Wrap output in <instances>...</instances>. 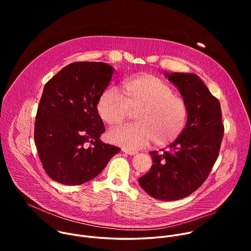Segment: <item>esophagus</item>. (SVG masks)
<instances>
[{
    "label": "esophagus",
    "instance_id": "esophagus-1",
    "mask_svg": "<svg viewBox=\"0 0 251 251\" xmlns=\"http://www.w3.org/2000/svg\"><path fill=\"white\" fill-rule=\"evenodd\" d=\"M122 152L130 155V156H133V155H136L137 152L136 151H133V150H129V149H126V148H122Z\"/></svg>",
    "mask_w": 251,
    "mask_h": 251
}]
</instances>
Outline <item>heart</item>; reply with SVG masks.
I'll use <instances>...</instances> for the list:
<instances>
[{"label":"heart","instance_id":"obj_1","mask_svg":"<svg viewBox=\"0 0 251 251\" xmlns=\"http://www.w3.org/2000/svg\"><path fill=\"white\" fill-rule=\"evenodd\" d=\"M116 87L106 88L96 102V111L109 126L121 123L131 110H137L136 123L112 129L107 138L129 150L146 147L153 140L162 146L175 141L184 130L188 118L186 101L163 79L141 74Z\"/></svg>","mask_w":251,"mask_h":251}]
</instances>
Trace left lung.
I'll return each instance as SVG.
<instances>
[{"label": "left lung", "mask_w": 251, "mask_h": 251, "mask_svg": "<svg viewBox=\"0 0 251 251\" xmlns=\"http://www.w3.org/2000/svg\"><path fill=\"white\" fill-rule=\"evenodd\" d=\"M165 76L187 103V124L169 151L150 152L153 165L139 177V184L157 200L176 201L205 181L218 159L225 129L219 100L197 75L165 73Z\"/></svg>", "instance_id": "left-lung-1"}]
</instances>
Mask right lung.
Wrapping results in <instances>:
<instances>
[{"mask_svg": "<svg viewBox=\"0 0 251 251\" xmlns=\"http://www.w3.org/2000/svg\"><path fill=\"white\" fill-rule=\"evenodd\" d=\"M114 67L80 61L63 67L45 85L34 123V142L50 178L67 186L86 183L102 172L120 148L105 144L96 102Z\"/></svg>", "mask_w": 251, "mask_h": 251, "instance_id": "obj_1", "label": "right lung"}]
</instances>
